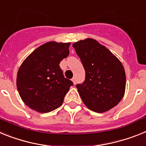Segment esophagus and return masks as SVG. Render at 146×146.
Masks as SVG:
<instances>
[{"label": "esophagus", "instance_id": "obj_1", "mask_svg": "<svg viewBox=\"0 0 146 146\" xmlns=\"http://www.w3.org/2000/svg\"><path fill=\"white\" fill-rule=\"evenodd\" d=\"M72 82H73V84H76V78H75V77H73V78H72Z\"/></svg>", "mask_w": 146, "mask_h": 146}]
</instances>
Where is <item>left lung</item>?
<instances>
[{
	"instance_id": "8db88e82",
	"label": "left lung",
	"mask_w": 146,
	"mask_h": 146,
	"mask_svg": "<svg viewBox=\"0 0 146 146\" xmlns=\"http://www.w3.org/2000/svg\"><path fill=\"white\" fill-rule=\"evenodd\" d=\"M85 70V80L77 84L87 108L104 112L121 101L126 90V73L122 63L104 45L87 38L73 44Z\"/></svg>"
}]
</instances>
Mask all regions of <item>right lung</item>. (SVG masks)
I'll return each mask as SVG.
<instances>
[{
    "instance_id": "obj_1",
    "label": "right lung",
    "mask_w": 146,
    "mask_h": 146,
    "mask_svg": "<svg viewBox=\"0 0 146 146\" xmlns=\"http://www.w3.org/2000/svg\"><path fill=\"white\" fill-rule=\"evenodd\" d=\"M70 45V42H46L21 64L17 87L21 99L29 107L47 113L62 104L73 82L64 78L59 63L69 55Z\"/></svg>"
}]
</instances>
